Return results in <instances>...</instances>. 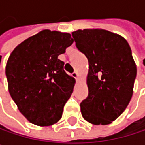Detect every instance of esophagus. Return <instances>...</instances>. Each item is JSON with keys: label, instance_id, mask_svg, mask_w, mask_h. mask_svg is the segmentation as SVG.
I'll list each match as a JSON object with an SVG mask.
<instances>
[{"label": "esophagus", "instance_id": "34e87169", "mask_svg": "<svg viewBox=\"0 0 145 145\" xmlns=\"http://www.w3.org/2000/svg\"><path fill=\"white\" fill-rule=\"evenodd\" d=\"M72 76L74 77V78L77 79V78H78V76H79V75H78V73L76 72V71H75V72H74L72 74Z\"/></svg>", "mask_w": 145, "mask_h": 145}]
</instances>
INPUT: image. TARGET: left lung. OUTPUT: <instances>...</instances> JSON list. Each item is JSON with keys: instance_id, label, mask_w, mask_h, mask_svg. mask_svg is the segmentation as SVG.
<instances>
[{"instance_id": "obj_1", "label": "left lung", "mask_w": 145, "mask_h": 145, "mask_svg": "<svg viewBox=\"0 0 145 145\" xmlns=\"http://www.w3.org/2000/svg\"><path fill=\"white\" fill-rule=\"evenodd\" d=\"M72 36L89 63V93L80 103L82 117L95 125L109 124L133 96L137 68L130 46L122 36L104 29H80Z\"/></svg>"}]
</instances>
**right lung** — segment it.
<instances>
[{
	"label": "right lung",
	"instance_id": "1",
	"mask_svg": "<svg viewBox=\"0 0 145 145\" xmlns=\"http://www.w3.org/2000/svg\"><path fill=\"white\" fill-rule=\"evenodd\" d=\"M67 33L43 30L17 45L6 66L8 90L20 112L33 124L50 126L62 117L74 78L58 56L73 44Z\"/></svg>",
	"mask_w": 145,
	"mask_h": 145
}]
</instances>
